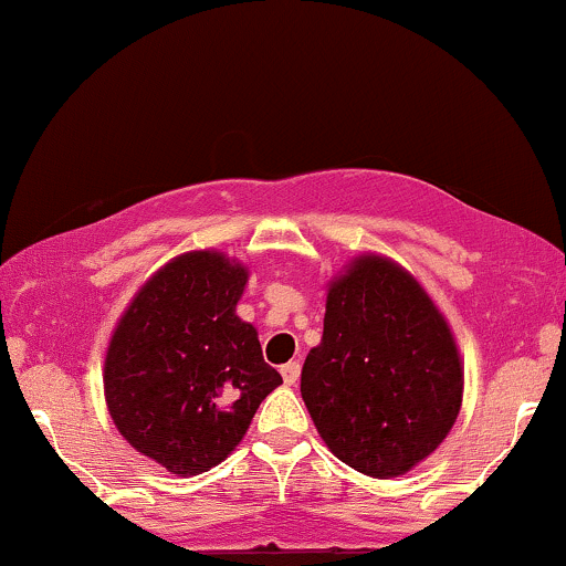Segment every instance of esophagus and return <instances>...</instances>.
<instances>
[{
  "label": "esophagus",
  "mask_w": 566,
  "mask_h": 566,
  "mask_svg": "<svg viewBox=\"0 0 566 566\" xmlns=\"http://www.w3.org/2000/svg\"><path fill=\"white\" fill-rule=\"evenodd\" d=\"M282 378L287 386H295L297 380H301V365L297 361H290V365L282 367Z\"/></svg>",
  "instance_id": "34e87169"
}]
</instances>
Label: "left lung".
Instances as JSON below:
<instances>
[{
	"label": "left lung",
	"instance_id": "8db88e82",
	"mask_svg": "<svg viewBox=\"0 0 566 566\" xmlns=\"http://www.w3.org/2000/svg\"><path fill=\"white\" fill-rule=\"evenodd\" d=\"M322 343L301 394L337 460L375 479L412 471L447 439L463 405L450 322L405 265L378 252L329 279Z\"/></svg>",
	"mask_w": 566,
	"mask_h": 566
}]
</instances>
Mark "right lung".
I'll list each match as a JSON object with an SVG mask.
<instances>
[{
    "instance_id": "1",
    "label": "right lung",
    "mask_w": 566,
    "mask_h": 566,
    "mask_svg": "<svg viewBox=\"0 0 566 566\" xmlns=\"http://www.w3.org/2000/svg\"><path fill=\"white\" fill-rule=\"evenodd\" d=\"M250 269L220 250L172 258L116 322L103 394L127 444L178 476L223 463L282 382L237 316Z\"/></svg>"
}]
</instances>
